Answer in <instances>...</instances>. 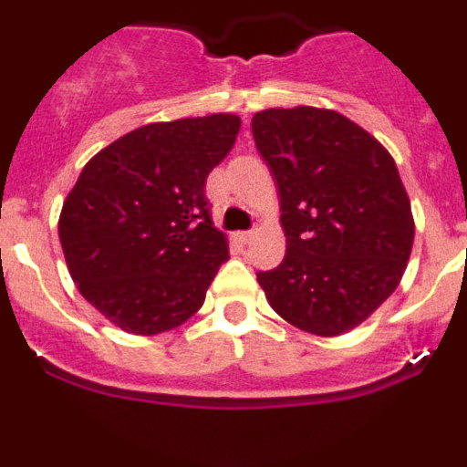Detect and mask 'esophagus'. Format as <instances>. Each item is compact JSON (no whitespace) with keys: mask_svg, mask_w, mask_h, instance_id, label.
<instances>
[{"mask_svg":"<svg viewBox=\"0 0 467 467\" xmlns=\"http://www.w3.org/2000/svg\"><path fill=\"white\" fill-rule=\"evenodd\" d=\"M253 236H254V231H238V234H236V238L241 243H250V241H253Z\"/></svg>","mask_w":467,"mask_h":467,"instance_id":"34e87169","label":"esophagus"}]
</instances>
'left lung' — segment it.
<instances>
[{"instance_id":"obj_1","label":"left lung","mask_w":467,"mask_h":467,"mask_svg":"<svg viewBox=\"0 0 467 467\" xmlns=\"http://www.w3.org/2000/svg\"><path fill=\"white\" fill-rule=\"evenodd\" d=\"M253 138L280 192L287 250L257 280L278 316L334 337L372 316L407 269L414 220L393 156L332 109L253 117Z\"/></svg>"}]
</instances>
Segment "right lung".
Listing matches in <instances>:
<instances>
[{
    "label": "right lung",
    "mask_w": 467,
    "mask_h": 467,
    "mask_svg": "<svg viewBox=\"0 0 467 467\" xmlns=\"http://www.w3.org/2000/svg\"><path fill=\"white\" fill-rule=\"evenodd\" d=\"M238 130L234 114L150 123L95 154L69 192L57 224L69 274L126 332L182 325L229 259L205 180Z\"/></svg>",
    "instance_id": "right-lung-1"
}]
</instances>
